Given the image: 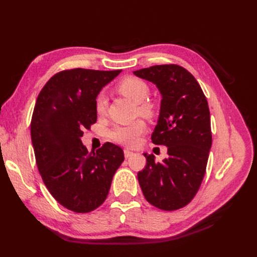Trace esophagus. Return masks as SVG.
<instances>
[{"mask_svg": "<svg viewBox=\"0 0 257 257\" xmlns=\"http://www.w3.org/2000/svg\"><path fill=\"white\" fill-rule=\"evenodd\" d=\"M132 155H134V152H132V151L127 150V149H125V150H124V157H125L126 159L131 158V157H132Z\"/></svg>", "mask_w": 257, "mask_h": 257, "instance_id": "esophagus-1", "label": "esophagus"}]
</instances>
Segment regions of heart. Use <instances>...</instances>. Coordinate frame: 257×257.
<instances>
[{"mask_svg": "<svg viewBox=\"0 0 257 257\" xmlns=\"http://www.w3.org/2000/svg\"><path fill=\"white\" fill-rule=\"evenodd\" d=\"M118 91L137 103L139 114L147 118H151L155 112V106L151 102H147L150 89L148 84L136 77H127L121 80L118 84ZM107 104L106 96L99 93L95 99V110L97 114H103ZM146 132V124L142 120H137L128 125H118L112 128L110 136L114 142L127 147H135L138 145L141 136Z\"/></svg>", "mask_w": 257, "mask_h": 257, "instance_id": "heart-1", "label": "heart"}]
</instances>
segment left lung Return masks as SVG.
I'll return each mask as SVG.
<instances>
[{
    "mask_svg": "<svg viewBox=\"0 0 257 257\" xmlns=\"http://www.w3.org/2000/svg\"><path fill=\"white\" fill-rule=\"evenodd\" d=\"M153 82L161 95V109L151 139L167 147L168 158L157 163L144 153L146 167L138 182L145 198L165 211L180 209L196 195L206 173L212 144L207 98L194 76L176 64L154 65L135 71Z\"/></svg>",
    "mask_w": 257,
    "mask_h": 257,
    "instance_id": "obj_1",
    "label": "left lung"
}]
</instances>
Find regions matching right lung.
<instances>
[{
    "label": "right lung",
    "mask_w": 257,
    "mask_h": 257,
    "mask_svg": "<svg viewBox=\"0 0 257 257\" xmlns=\"http://www.w3.org/2000/svg\"><path fill=\"white\" fill-rule=\"evenodd\" d=\"M120 72L66 69L53 75L36 99L31 138L38 172L53 198L77 213L104 203L124 161L118 146L106 143L92 153L80 139L96 122L99 91Z\"/></svg>",
    "instance_id": "1"
}]
</instances>
